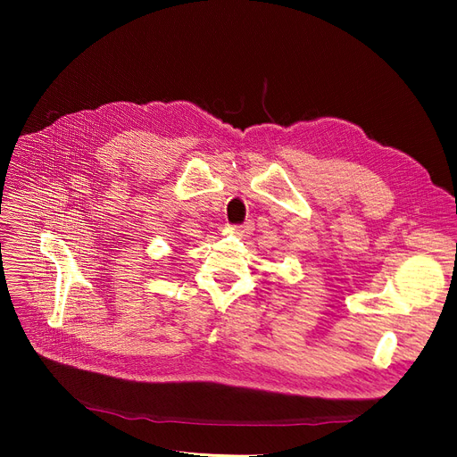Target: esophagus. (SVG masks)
Masks as SVG:
<instances>
[{
    "mask_svg": "<svg viewBox=\"0 0 457 457\" xmlns=\"http://www.w3.org/2000/svg\"><path fill=\"white\" fill-rule=\"evenodd\" d=\"M252 228H253V224L248 220V222H245L241 228H238L235 233H237V235H248V233L252 231Z\"/></svg>",
    "mask_w": 457,
    "mask_h": 457,
    "instance_id": "esophagus-1",
    "label": "esophagus"
}]
</instances>
